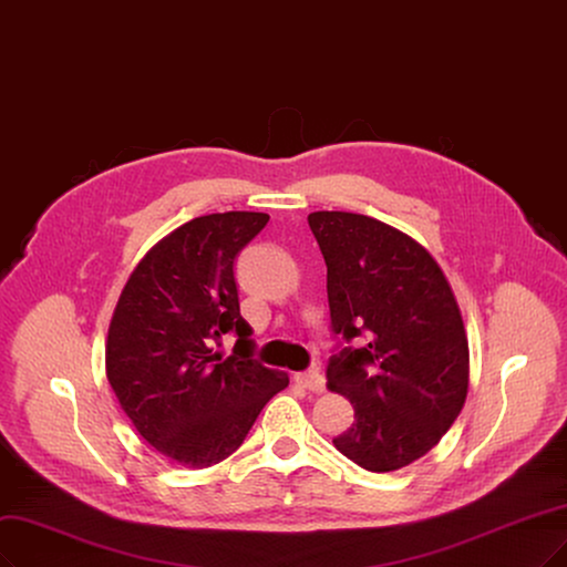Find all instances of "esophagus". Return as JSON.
Listing matches in <instances>:
<instances>
[{
	"mask_svg": "<svg viewBox=\"0 0 567 567\" xmlns=\"http://www.w3.org/2000/svg\"><path fill=\"white\" fill-rule=\"evenodd\" d=\"M295 383L308 392H322L324 390V379L318 371H299L295 373Z\"/></svg>",
	"mask_w": 567,
	"mask_h": 567,
	"instance_id": "1",
	"label": "esophagus"
}]
</instances>
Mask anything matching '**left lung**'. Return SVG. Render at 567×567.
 I'll return each mask as SVG.
<instances>
[{"instance_id": "obj_1", "label": "left lung", "mask_w": 567, "mask_h": 567, "mask_svg": "<svg viewBox=\"0 0 567 567\" xmlns=\"http://www.w3.org/2000/svg\"><path fill=\"white\" fill-rule=\"evenodd\" d=\"M308 224L327 264L331 331L369 339L327 364V388L354 409L333 446L369 472L402 470L439 444L467 396L470 346L453 289L400 228L327 209Z\"/></svg>"}]
</instances>
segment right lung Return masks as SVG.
Returning <instances> with one entry per match:
<instances>
[{"label": "right lung", "mask_w": 567, "mask_h": 567, "mask_svg": "<svg viewBox=\"0 0 567 567\" xmlns=\"http://www.w3.org/2000/svg\"><path fill=\"white\" fill-rule=\"evenodd\" d=\"M268 224L264 213L196 217L158 240L125 282L107 333V379L158 453L203 470L234 453L287 373L251 360L234 264ZM239 337L224 361L212 350Z\"/></svg>", "instance_id": "right-lung-1"}]
</instances>
